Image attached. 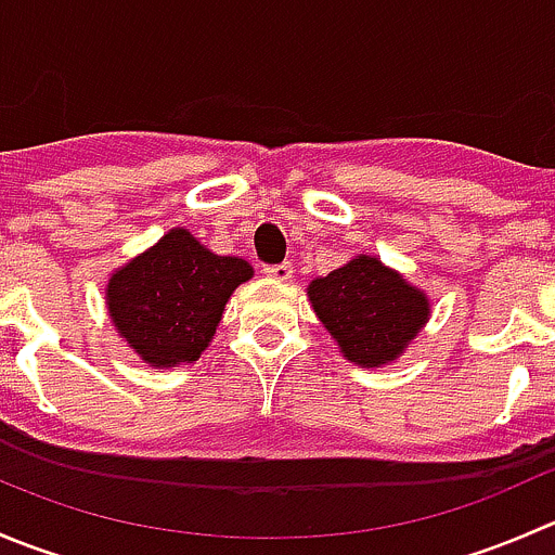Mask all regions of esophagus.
Listing matches in <instances>:
<instances>
[{"label": "esophagus", "instance_id": "1", "mask_svg": "<svg viewBox=\"0 0 555 555\" xmlns=\"http://www.w3.org/2000/svg\"><path fill=\"white\" fill-rule=\"evenodd\" d=\"M266 276L276 279V282H287L293 276V266L289 262H276V266H266Z\"/></svg>", "mask_w": 555, "mask_h": 555}]
</instances>
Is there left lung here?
Listing matches in <instances>:
<instances>
[{
	"label": "left lung",
	"mask_w": 555,
	"mask_h": 555,
	"mask_svg": "<svg viewBox=\"0 0 555 555\" xmlns=\"http://www.w3.org/2000/svg\"><path fill=\"white\" fill-rule=\"evenodd\" d=\"M309 295L340 351L365 367L395 360L429 317L424 293L376 257H357L330 271L311 282Z\"/></svg>",
	"instance_id": "1"
}]
</instances>
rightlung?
I'll list each match as a JSON object with an SVG mask.
<instances>
[{"mask_svg": "<svg viewBox=\"0 0 555 555\" xmlns=\"http://www.w3.org/2000/svg\"><path fill=\"white\" fill-rule=\"evenodd\" d=\"M249 276V262L215 255L177 228L109 279L106 309L144 362L173 367L198 360L231 293Z\"/></svg>", "mask_w": 555, "mask_h": 555, "instance_id": "add662e5", "label": "right lung"}]
</instances>
